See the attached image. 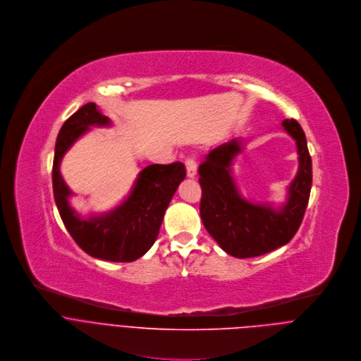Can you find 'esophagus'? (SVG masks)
I'll return each mask as SVG.
<instances>
[{"instance_id":"esophagus-1","label":"esophagus","mask_w":361,"mask_h":361,"mask_svg":"<svg viewBox=\"0 0 361 361\" xmlns=\"http://www.w3.org/2000/svg\"><path fill=\"white\" fill-rule=\"evenodd\" d=\"M185 165H186V172H188V176L189 178H193L196 175V171H197V164H196V159L193 157H188L185 159Z\"/></svg>"}]
</instances>
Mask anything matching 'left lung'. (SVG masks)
Segmentation results:
<instances>
[{"mask_svg":"<svg viewBox=\"0 0 361 361\" xmlns=\"http://www.w3.org/2000/svg\"><path fill=\"white\" fill-rule=\"evenodd\" d=\"M283 126L296 139L300 168L290 185L289 200L280 210L249 203L238 193L229 169L240 151L236 140L213 149L199 165L203 226L235 257L262 256L289 243L303 222L312 189V158L300 123L284 119Z\"/></svg>","mask_w":361,"mask_h":361,"instance_id":"1","label":"left lung"}]
</instances>
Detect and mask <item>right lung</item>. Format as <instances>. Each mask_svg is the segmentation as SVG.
Masks as SVG:
<instances>
[{"instance_id":"add662e5","label":"right lung","mask_w":361,"mask_h":361,"mask_svg":"<svg viewBox=\"0 0 361 361\" xmlns=\"http://www.w3.org/2000/svg\"><path fill=\"white\" fill-rule=\"evenodd\" d=\"M94 102L84 105L62 125L52 165L54 197L61 219L75 243L90 256L108 262H133L155 243L165 210L186 176L182 162L149 165L139 175L133 192L118 209L106 216L81 221L68 204L69 189L59 173V162L66 149L90 125H106Z\"/></svg>"}]
</instances>
